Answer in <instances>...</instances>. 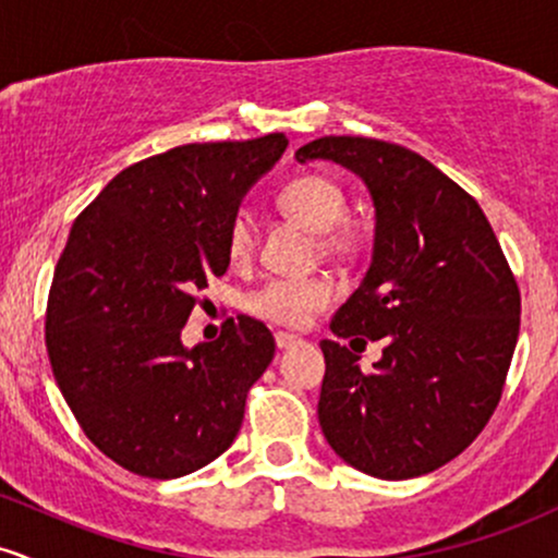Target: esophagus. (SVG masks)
I'll return each mask as SVG.
<instances>
[{
  "mask_svg": "<svg viewBox=\"0 0 558 558\" xmlns=\"http://www.w3.org/2000/svg\"><path fill=\"white\" fill-rule=\"evenodd\" d=\"M275 343H278V349H291V345L301 343V338L293 336V332L278 330V332H275Z\"/></svg>",
  "mask_w": 558,
  "mask_h": 558,
  "instance_id": "esophagus-1",
  "label": "esophagus"
}]
</instances>
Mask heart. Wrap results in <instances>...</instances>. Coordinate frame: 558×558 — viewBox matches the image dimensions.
Returning a JSON list of instances; mask_svg holds the SVG:
<instances>
[{
	"instance_id": "obj_1",
	"label": "heart",
	"mask_w": 558,
	"mask_h": 558,
	"mask_svg": "<svg viewBox=\"0 0 558 558\" xmlns=\"http://www.w3.org/2000/svg\"><path fill=\"white\" fill-rule=\"evenodd\" d=\"M286 215L317 233L319 252L332 259H351L362 252L364 235L351 222H341L349 209V196L336 178L325 172H306L293 178L278 194ZM257 248V228L248 215H235L228 228V257L233 265H246ZM332 301V288L323 278H278L248 296V310L267 323L301 328Z\"/></svg>"
}]
</instances>
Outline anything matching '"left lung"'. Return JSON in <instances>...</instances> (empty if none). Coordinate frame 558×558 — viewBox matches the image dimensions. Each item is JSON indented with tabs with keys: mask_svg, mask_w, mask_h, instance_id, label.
<instances>
[{
	"mask_svg": "<svg viewBox=\"0 0 558 558\" xmlns=\"http://www.w3.org/2000/svg\"><path fill=\"white\" fill-rule=\"evenodd\" d=\"M299 162L332 159L375 202L373 265L330 330L386 341L373 369L323 341L319 427L332 451L380 480L438 470L464 451L501 401L520 336V286L480 204L407 146L325 136Z\"/></svg>",
	"mask_w": 558,
	"mask_h": 558,
	"instance_id": "8db88e82",
	"label": "left lung"
}]
</instances>
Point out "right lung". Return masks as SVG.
<instances>
[{
	"label": "right lung",
	"instance_id": "add662e5",
	"mask_svg": "<svg viewBox=\"0 0 558 558\" xmlns=\"http://www.w3.org/2000/svg\"><path fill=\"white\" fill-rule=\"evenodd\" d=\"M283 133L185 144L131 165L75 217L47 301V351L70 412L133 475L183 477L241 430L275 356L259 319L185 349L196 291L226 275L243 194L286 151Z\"/></svg>",
	"mask_w": 558,
	"mask_h": 558
}]
</instances>
